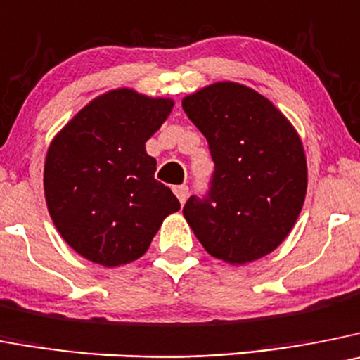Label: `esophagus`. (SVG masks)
<instances>
[{"mask_svg":"<svg viewBox=\"0 0 360 360\" xmlns=\"http://www.w3.org/2000/svg\"><path fill=\"white\" fill-rule=\"evenodd\" d=\"M174 194H176V198L180 200V203H186L187 196H189V187L187 186H176L173 187Z\"/></svg>","mask_w":360,"mask_h":360,"instance_id":"34e87169","label":"esophagus"}]
</instances>
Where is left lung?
<instances>
[{
  "instance_id": "1",
  "label": "left lung",
  "mask_w": 360,
  "mask_h": 360,
  "mask_svg": "<svg viewBox=\"0 0 360 360\" xmlns=\"http://www.w3.org/2000/svg\"><path fill=\"white\" fill-rule=\"evenodd\" d=\"M214 160L210 187L184 216L203 248L240 266L289 236L307 193V160L288 117L259 92L217 82L182 100Z\"/></svg>"
}]
</instances>
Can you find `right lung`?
<instances>
[{"instance_id":"right-lung-1","label":"right lung","mask_w":360,"mask_h":360,"mask_svg":"<svg viewBox=\"0 0 360 360\" xmlns=\"http://www.w3.org/2000/svg\"><path fill=\"white\" fill-rule=\"evenodd\" d=\"M173 100L131 89L105 92L82 108L49 144L44 194L49 216L77 253L105 268L139 259L180 202L155 180L146 141Z\"/></svg>"}]
</instances>
